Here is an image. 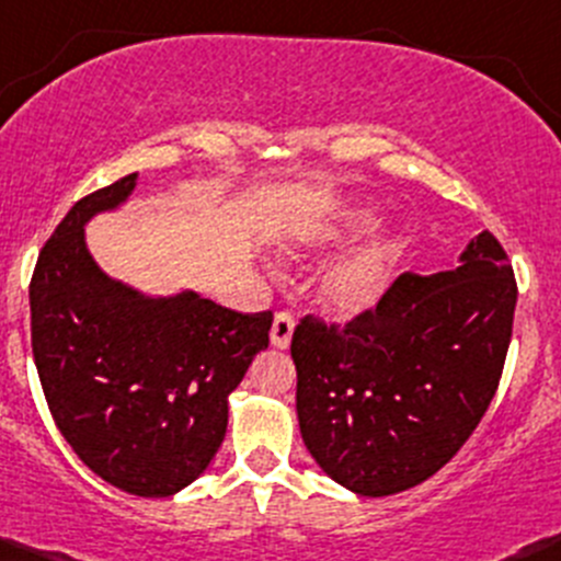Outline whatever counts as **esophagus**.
Here are the masks:
<instances>
[{
    "label": "esophagus",
    "mask_w": 561,
    "mask_h": 561,
    "mask_svg": "<svg viewBox=\"0 0 561 561\" xmlns=\"http://www.w3.org/2000/svg\"><path fill=\"white\" fill-rule=\"evenodd\" d=\"M291 334H294V319L288 313H278L273 321V329H270V343L275 348H288L291 345Z\"/></svg>",
    "instance_id": "1"
}]
</instances>
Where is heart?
I'll return each instance as SVG.
<instances>
[{"instance_id": "b5f03b06", "label": "heart", "mask_w": 561, "mask_h": 561, "mask_svg": "<svg viewBox=\"0 0 561 561\" xmlns=\"http://www.w3.org/2000/svg\"><path fill=\"white\" fill-rule=\"evenodd\" d=\"M380 207L373 202H334L313 216L294 224L278 242L283 256L297 259L305 253H329L356 240L378 224ZM402 259V240L394 229H380L373 238L345 253L319 278L316 299L329 319L354 321L383 302L397 280Z\"/></svg>"}]
</instances>
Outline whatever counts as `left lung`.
Listing matches in <instances>:
<instances>
[{"label": "left lung", "mask_w": 561, "mask_h": 561, "mask_svg": "<svg viewBox=\"0 0 561 561\" xmlns=\"http://www.w3.org/2000/svg\"><path fill=\"white\" fill-rule=\"evenodd\" d=\"M456 267L405 273L345 327L302 319L291 337L297 419L316 465L362 496L419 486L481 424L505 365L516 280L483 229Z\"/></svg>", "instance_id": "8db88e82"}]
</instances>
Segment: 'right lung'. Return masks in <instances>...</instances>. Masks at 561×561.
<instances>
[{"mask_svg": "<svg viewBox=\"0 0 561 561\" xmlns=\"http://www.w3.org/2000/svg\"><path fill=\"white\" fill-rule=\"evenodd\" d=\"M137 172L75 202L28 286L32 351L56 426L91 472L137 496L194 483L221 448L229 394L270 345L273 313H234L192 288L110 278L85 224L129 202Z\"/></svg>", "mask_w": 561, "mask_h": 561, "instance_id": "right-lung-1", "label": "right lung"}]
</instances>
